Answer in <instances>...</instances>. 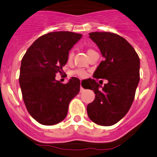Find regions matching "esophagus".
Returning <instances> with one entry per match:
<instances>
[{
  "label": "esophagus",
  "instance_id": "1",
  "mask_svg": "<svg viewBox=\"0 0 157 157\" xmlns=\"http://www.w3.org/2000/svg\"><path fill=\"white\" fill-rule=\"evenodd\" d=\"M83 90H84V88L82 87V85H81L80 86V92H82V91H83Z\"/></svg>",
  "mask_w": 157,
  "mask_h": 157
}]
</instances>
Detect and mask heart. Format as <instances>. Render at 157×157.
I'll list each match as a JSON object with an SVG mask.
<instances>
[{
    "label": "heart",
    "mask_w": 157,
    "mask_h": 157,
    "mask_svg": "<svg viewBox=\"0 0 157 157\" xmlns=\"http://www.w3.org/2000/svg\"><path fill=\"white\" fill-rule=\"evenodd\" d=\"M93 52H95V51L93 50V49H87V54L88 56H90L91 55V54L93 53ZM73 56H74V52L73 50H70L69 52H68V55H67V61L69 63L72 62V61H73ZM74 73L75 74V75H77L79 77H82V78H84V77H85L86 75H87V73H85V72L84 71V70H75V72H74Z\"/></svg>",
    "instance_id": "b5f03b06"
}]
</instances>
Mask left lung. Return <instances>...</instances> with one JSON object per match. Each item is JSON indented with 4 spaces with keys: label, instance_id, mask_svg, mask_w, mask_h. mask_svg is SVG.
Returning <instances> with one entry per match:
<instances>
[{
    "label": "left lung",
    "instance_id": "8db88e82",
    "mask_svg": "<svg viewBox=\"0 0 157 157\" xmlns=\"http://www.w3.org/2000/svg\"><path fill=\"white\" fill-rule=\"evenodd\" d=\"M89 35L105 60L94 72L95 79H90L87 88L96 94L94 101L87 105V114L96 124L110 126L121 120L131 108L140 82V58L128 40L119 35L107 32ZM100 78L109 82L102 89L96 82Z\"/></svg>",
    "mask_w": 157,
    "mask_h": 157
}]
</instances>
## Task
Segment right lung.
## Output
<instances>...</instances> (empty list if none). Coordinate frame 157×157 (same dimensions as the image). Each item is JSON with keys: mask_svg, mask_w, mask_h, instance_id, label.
Returning <instances> with one entry per match:
<instances>
[{"mask_svg": "<svg viewBox=\"0 0 157 157\" xmlns=\"http://www.w3.org/2000/svg\"><path fill=\"white\" fill-rule=\"evenodd\" d=\"M82 38L78 33L52 32L39 37L21 60L19 83L26 109L33 119L44 125L64 120L70 101L80 90V81L72 77L67 84L56 80L62 73L67 55Z\"/></svg>", "mask_w": 157, "mask_h": 157, "instance_id": "right-lung-1", "label": "right lung"}]
</instances>
